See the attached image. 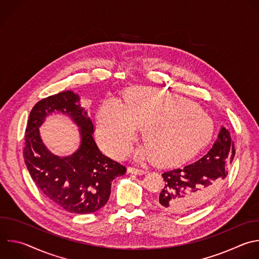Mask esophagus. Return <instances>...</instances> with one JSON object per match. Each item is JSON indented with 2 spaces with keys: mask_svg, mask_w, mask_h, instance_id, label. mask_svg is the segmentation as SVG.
I'll list each match as a JSON object with an SVG mask.
<instances>
[{
  "mask_svg": "<svg viewBox=\"0 0 259 259\" xmlns=\"http://www.w3.org/2000/svg\"><path fill=\"white\" fill-rule=\"evenodd\" d=\"M128 171L130 174H134V175H143V174L146 173V170L141 169V168H137V167H133V166H129Z\"/></svg>",
  "mask_w": 259,
  "mask_h": 259,
  "instance_id": "1",
  "label": "esophagus"
}]
</instances>
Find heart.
<instances>
[{
    "mask_svg": "<svg viewBox=\"0 0 259 259\" xmlns=\"http://www.w3.org/2000/svg\"><path fill=\"white\" fill-rule=\"evenodd\" d=\"M142 127L145 144L138 158L159 163L181 160L208 143L212 119L196 104L153 88H136L124 96L123 108L107 101L96 116L98 139L113 157L125 156Z\"/></svg>",
    "mask_w": 259,
    "mask_h": 259,
    "instance_id": "obj_1",
    "label": "heart"
}]
</instances>
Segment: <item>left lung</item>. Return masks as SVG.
Instances as JSON below:
<instances>
[{"label":"left lung","mask_w":259,"mask_h":259,"mask_svg":"<svg viewBox=\"0 0 259 259\" xmlns=\"http://www.w3.org/2000/svg\"><path fill=\"white\" fill-rule=\"evenodd\" d=\"M234 156V141L230 131L222 126L212 147L202 157L161 174L165 184L156 205L175 214L199 208L221 189Z\"/></svg>","instance_id":"obj_1"}]
</instances>
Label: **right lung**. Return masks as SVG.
<instances>
[{
    "instance_id": "1",
    "label": "right lung",
    "mask_w": 259,
    "mask_h": 259,
    "mask_svg": "<svg viewBox=\"0 0 259 259\" xmlns=\"http://www.w3.org/2000/svg\"><path fill=\"white\" fill-rule=\"evenodd\" d=\"M68 115L79 128L80 144L70 156L59 157L42 142L39 128L52 113ZM94 124L72 91L44 99L32 108L24 143V160L39 190L60 208L88 214L102 208L111 195L112 182L126 173L121 163L104 155L94 137Z\"/></svg>"
}]
</instances>
